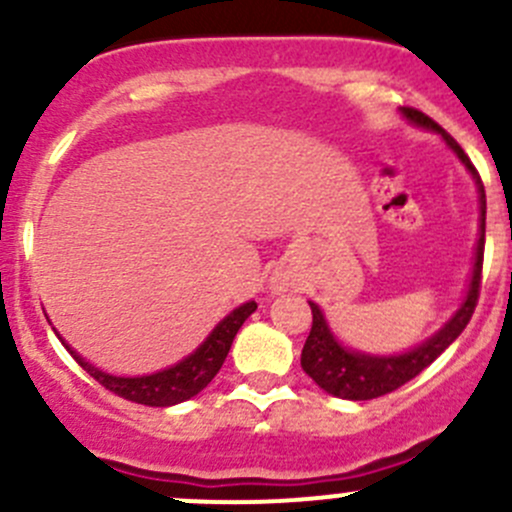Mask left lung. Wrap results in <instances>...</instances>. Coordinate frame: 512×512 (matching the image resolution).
<instances>
[{
  "label": "left lung",
  "mask_w": 512,
  "mask_h": 512,
  "mask_svg": "<svg viewBox=\"0 0 512 512\" xmlns=\"http://www.w3.org/2000/svg\"><path fill=\"white\" fill-rule=\"evenodd\" d=\"M401 113H404L411 123H416V126L431 128V131L441 133L443 141L448 143V148L461 158V163L466 165V168L471 170L473 178H476L478 193H480V237L476 247V262H473L471 285H468L466 299H463L461 309H458V312L448 319L446 327H443L441 332L433 334L428 342L418 344L416 349H411V352L399 354V356H369V354L349 352V349H344L342 344L334 339L322 309H319L314 302H309V307H312V329H309V337L302 349V369L312 376L314 384H317L319 389L349 401L379 399V396L391 394V391H396L399 386H404L406 381H411L414 376L421 374V371L446 352V349L456 342L458 334L466 329V324L471 322L473 312H476L478 294H480V272H483V247H485L483 180H480L476 165L471 163V158L463 153V148L458 146V143L453 141V136H448V133L433 121V118H428L423 111H416V108H401Z\"/></svg>",
  "instance_id": "1"
}]
</instances>
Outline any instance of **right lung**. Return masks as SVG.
Segmentation results:
<instances>
[{
    "label": "right lung",
    "instance_id": "1",
    "mask_svg": "<svg viewBox=\"0 0 512 512\" xmlns=\"http://www.w3.org/2000/svg\"><path fill=\"white\" fill-rule=\"evenodd\" d=\"M255 309H257V302H245L242 307L232 309V312L227 314L213 332H210V337L205 339L193 354L185 356L183 361H178V364L170 366V369L156 371V374H148V376L106 374V371L96 369L94 364L81 359V356L76 354L66 342L64 347L69 349L76 361H79V366L86 371V374L94 376L103 389L113 391V394L121 396V399L136 401V404H143V406H173V404H180V401L193 399L195 394H200V391L215 379V374H218L220 366H223L227 352H230L237 329L245 324V319L250 317Z\"/></svg>",
    "mask_w": 512,
    "mask_h": 512
}]
</instances>
